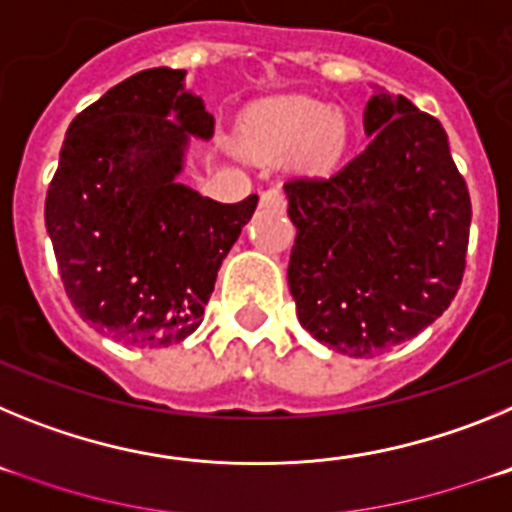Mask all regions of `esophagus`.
I'll use <instances>...</instances> for the list:
<instances>
[{
  "label": "esophagus",
  "instance_id": "obj_1",
  "mask_svg": "<svg viewBox=\"0 0 512 512\" xmlns=\"http://www.w3.org/2000/svg\"><path fill=\"white\" fill-rule=\"evenodd\" d=\"M261 205L284 210V205H287V197H284L282 189H266V192H261Z\"/></svg>",
  "mask_w": 512,
  "mask_h": 512
}]
</instances>
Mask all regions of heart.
<instances>
[{
  "mask_svg": "<svg viewBox=\"0 0 512 512\" xmlns=\"http://www.w3.org/2000/svg\"><path fill=\"white\" fill-rule=\"evenodd\" d=\"M346 138L341 117L328 104L307 97L274 99L251 112L243 122V146L261 161H279L300 147L307 169L328 166L338 156Z\"/></svg>",
  "mask_w": 512,
  "mask_h": 512,
  "instance_id": "obj_1",
  "label": "heart"
}]
</instances>
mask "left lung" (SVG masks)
I'll list each match as a JSON object with an SVG mask.
<instances>
[{"label":"left lung","instance_id":"1","mask_svg":"<svg viewBox=\"0 0 512 512\" xmlns=\"http://www.w3.org/2000/svg\"><path fill=\"white\" fill-rule=\"evenodd\" d=\"M369 146L343 169L284 184L297 238L289 292L315 341L354 359L441 318L467 264L472 202L436 117L410 99L366 102Z\"/></svg>","mask_w":512,"mask_h":512}]
</instances>
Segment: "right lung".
<instances>
[{
    "label": "right lung",
    "instance_id": "right-lung-1",
    "mask_svg": "<svg viewBox=\"0 0 512 512\" xmlns=\"http://www.w3.org/2000/svg\"><path fill=\"white\" fill-rule=\"evenodd\" d=\"M182 69H146L71 120L45 197V228L71 305L133 348L182 343L200 328L217 269L259 197L223 205L176 176L189 135L215 117Z\"/></svg>",
    "mask_w": 512,
    "mask_h": 512
}]
</instances>
